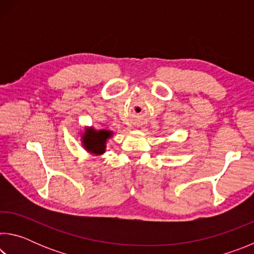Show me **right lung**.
Segmentation results:
<instances>
[{
	"mask_svg": "<svg viewBox=\"0 0 254 254\" xmlns=\"http://www.w3.org/2000/svg\"><path fill=\"white\" fill-rule=\"evenodd\" d=\"M110 131H95L94 128H87L83 136L84 147L93 153L101 154L105 150V141L111 136Z\"/></svg>",
	"mask_w": 254,
	"mask_h": 254,
	"instance_id": "obj_1",
	"label": "right lung"
}]
</instances>
